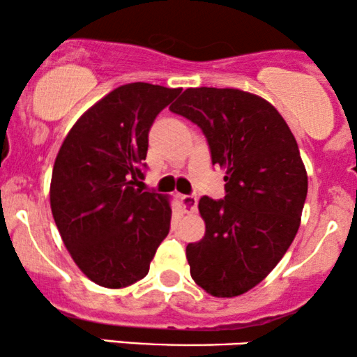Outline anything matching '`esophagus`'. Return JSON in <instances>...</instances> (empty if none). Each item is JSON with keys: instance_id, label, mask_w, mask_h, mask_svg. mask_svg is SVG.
Segmentation results:
<instances>
[{"instance_id": "1", "label": "esophagus", "mask_w": 357, "mask_h": 357, "mask_svg": "<svg viewBox=\"0 0 357 357\" xmlns=\"http://www.w3.org/2000/svg\"><path fill=\"white\" fill-rule=\"evenodd\" d=\"M197 195H182L180 197V202H182V208H183V212L185 213H192V212H195V208H197Z\"/></svg>"}]
</instances>
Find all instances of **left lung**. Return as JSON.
Returning <instances> with one entry per match:
<instances>
[{"mask_svg": "<svg viewBox=\"0 0 357 357\" xmlns=\"http://www.w3.org/2000/svg\"><path fill=\"white\" fill-rule=\"evenodd\" d=\"M170 110L199 125L225 197H202V241L187 245L192 279L215 297L250 291L278 266L301 225L307 174L286 120L236 88H187Z\"/></svg>", "mask_w": 357, "mask_h": 357, "instance_id": "1", "label": "left lung"}]
</instances>
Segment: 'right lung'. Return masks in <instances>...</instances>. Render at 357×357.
Segmentation results:
<instances>
[{
  "label": "right lung",
  "mask_w": 357,
  "mask_h": 357,
  "mask_svg": "<svg viewBox=\"0 0 357 357\" xmlns=\"http://www.w3.org/2000/svg\"><path fill=\"white\" fill-rule=\"evenodd\" d=\"M180 91L142 82L115 88L60 146L50 185L53 219L71 259L98 286L144 279L169 234L170 200L140 183L149 130Z\"/></svg>",
  "instance_id": "add662e5"
}]
</instances>
